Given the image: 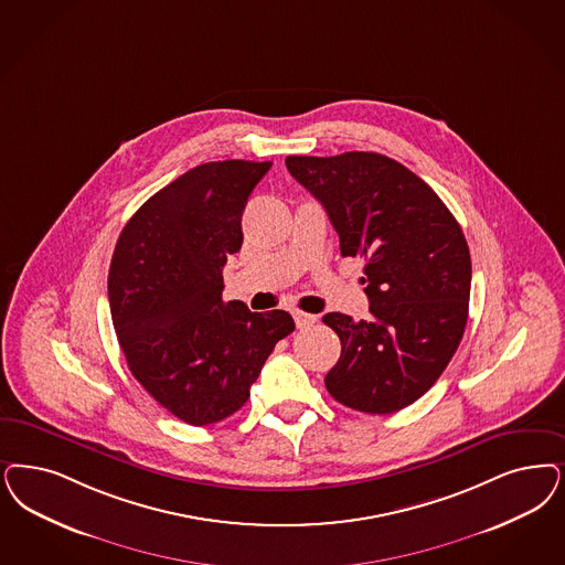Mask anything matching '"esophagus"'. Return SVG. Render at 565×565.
Returning a JSON list of instances; mask_svg holds the SVG:
<instances>
[{"label":"esophagus","mask_w":565,"mask_h":565,"mask_svg":"<svg viewBox=\"0 0 565 565\" xmlns=\"http://www.w3.org/2000/svg\"><path fill=\"white\" fill-rule=\"evenodd\" d=\"M294 321L298 328H311L312 323H317V315L311 312L294 311Z\"/></svg>","instance_id":"obj_1"}]
</instances>
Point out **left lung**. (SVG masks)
<instances>
[{"label": "left lung", "instance_id": "left-lung-1", "mask_svg": "<svg viewBox=\"0 0 565 565\" xmlns=\"http://www.w3.org/2000/svg\"><path fill=\"white\" fill-rule=\"evenodd\" d=\"M286 167L323 204L342 256L365 258L370 319L323 317L342 342L326 388L371 415L405 409L436 384L466 331L471 258L461 225L388 156H288Z\"/></svg>", "mask_w": 565, "mask_h": 565}]
</instances>
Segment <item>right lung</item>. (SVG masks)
<instances>
[{
	"instance_id": "add662e5",
	"label": "right lung",
	"mask_w": 565,
	"mask_h": 565,
	"mask_svg": "<svg viewBox=\"0 0 565 565\" xmlns=\"http://www.w3.org/2000/svg\"><path fill=\"white\" fill-rule=\"evenodd\" d=\"M271 162L194 167L141 204L118 237L108 300L120 351L146 392L190 426L242 409L290 312L223 302V267L242 248V213Z\"/></svg>"
}]
</instances>
